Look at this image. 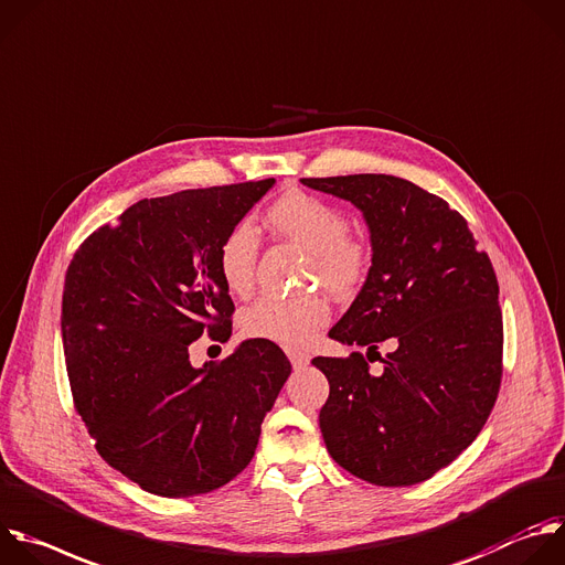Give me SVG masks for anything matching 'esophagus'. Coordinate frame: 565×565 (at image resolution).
Listing matches in <instances>:
<instances>
[{
	"mask_svg": "<svg viewBox=\"0 0 565 565\" xmlns=\"http://www.w3.org/2000/svg\"><path fill=\"white\" fill-rule=\"evenodd\" d=\"M285 354H287V359L291 361V365H294L296 370H300V367H305V365L309 363V354H305L302 350H296V348H287V350H285Z\"/></svg>",
	"mask_w": 565,
	"mask_h": 565,
	"instance_id": "obj_1",
	"label": "esophagus"
}]
</instances>
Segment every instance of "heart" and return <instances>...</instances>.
<instances>
[{
  "mask_svg": "<svg viewBox=\"0 0 565 565\" xmlns=\"http://www.w3.org/2000/svg\"><path fill=\"white\" fill-rule=\"evenodd\" d=\"M274 232L298 243L307 260V278L320 282L331 296L350 298L367 280L372 249L352 236L350 217L322 198L289 191L267 209ZM258 234L249 222H238L217 247V271L232 294L247 296L254 287ZM329 320V305L320 294H267L243 311L241 324L249 338L285 348L307 345Z\"/></svg>",
  "mask_w": 565,
  "mask_h": 565,
  "instance_id": "heart-1",
  "label": "heart"
}]
</instances>
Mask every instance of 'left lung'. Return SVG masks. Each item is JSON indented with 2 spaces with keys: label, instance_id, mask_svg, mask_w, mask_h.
Listing matches in <instances>:
<instances>
[{
  "label": "left lung",
  "instance_id": "obj_1",
  "mask_svg": "<svg viewBox=\"0 0 565 565\" xmlns=\"http://www.w3.org/2000/svg\"><path fill=\"white\" fill-rule=\"evenodd\" d=\"M363 211L372 267L345 316L329 329L343 345L394 337L372 376L361 352L316 356L329 381L320 431L331 459L374 486L427 481L483 429L501 385L499 282L466 217L409 180L385 173L302 178ZM377 354V353H376Z\"/></svg>",
  "mask_w": 565,
  "mask_h": 565
}]
</instances>
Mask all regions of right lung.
Returning <instances> with one entry per match:
<instances>
[{
  "mask_svg": "<svg viewBox=\"0 0 565 565\" xmlns=\"http://www.w3.org/2000/svg\"><path fill=\"white\" fill-rule=\"evenodd\" d=\"M274 184L140 200L68 265L62 341L75 409L99 457L151 494L195 497L238 477L291 374L285 352L260 338L200 370L189 361L204 331L230 341L234 300L217 247Z\"/></svg>",
  "mask_w": 565,
  "mask_h": 565,
  "instance_id": "obj_1",
  "label": "right lung"
}]
</instances>
